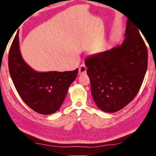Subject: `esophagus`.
<instances>
[{"label": "esophagus", "instance_id": "obj_1", "mask_svg": "<svg viewBox=\"0 0 156 156\" xmlns=\"http://www.w3.org/2000/svg\"><path fill=\"white\" fill-rule=\"evenodd\" d=\"M87 71V67L84 64H82L79 67V74H83V73H86Z\"/></svg>", "mask_w": 156, "mask_h": 156}]
</instances>
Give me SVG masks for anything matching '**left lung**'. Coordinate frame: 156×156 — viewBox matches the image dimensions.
<instances>
[{
    "label": "left lung",
    "instance_id": "1",
    "mask_svg": "<svg viewBox=\"0 0 156 156\" xmlns=\"http://www.w3.org/2000/svg\"><path fill=\"white\" fill-rule=\"evenodd\" d=\"M139 30L127 20L122 44L90 56L84 61L92 97L103 112L122 109L141 87L147 69L148 53Z\"/></svg>",
    "mask_w": 156,
    "mask_h": 156
}]
</instances>
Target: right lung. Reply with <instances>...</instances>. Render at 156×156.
Wrapping results in <instances>:
<instances>
[{"mask_svg":"<svg viewBox=\"0 0 156 156\" xmlns=\"http://www.w3.org/2000/svg\"><path fill=\"white\" fill-rule=\"evenodd\" d=\"M8 66L10 76L21 98L31 109L43 115L51 114L60 109L78 73V68L64 72L34 70L21 56L18 33L10 47Z\"/></svg>","mask_w":156,"mask_h":156,"instance_id":"right-lung-1","label":"right lung"}]
</instances>
